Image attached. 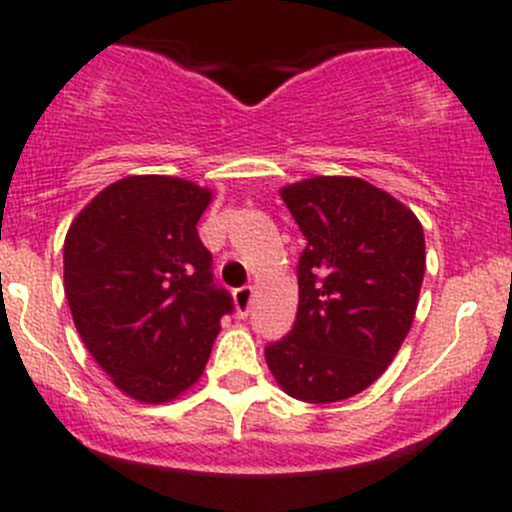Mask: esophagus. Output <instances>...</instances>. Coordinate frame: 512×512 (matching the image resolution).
Returning a JSON list of instances; mask_svg holds the SVG:
<instances>
[{"instance_id":"obj_1","label":"esophagus","mask_w":512,"mask_h":512,"mask_svg":"<svg viewBox=\"0 0 512 512\" xmlns=\"http://www.w3.org/2000/svg\"><path fill=\"white\" fill-rule=\"evenodd\" d=\"M252 294H255V287L252 285L235 289V307H237V314H240V317H247V312H250Z\"/></svg>"}]
</instances>
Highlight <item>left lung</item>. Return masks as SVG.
I'll list each match as a JSON object with an SVG mask.
<instances>
[{
	"mask_svg": "<svg viewBox=\"0 0 512 512\" xmlns=\"http://www.w3.org/2000/svg\"><path fill=\"white\" fill-rule=\"evenodd\" d=\"M307 247L292 332L267 344L277 384L332 404L374 384L414 322L426 242L406 205L361 178L319 175L282 188Z\"/></svg>",
	"mask_w": 512,
	"mask_h": 512,
	"instance_id": "left-lung-1",
	"label": "left lung"
}]
</instances>
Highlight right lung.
Listing matches in <instances>:
<instances>
[{
    "label": "right lung",
    "mask_w": 512,
    "mask_h": 512,
    "mask_svg": "<svg viewBox=\"0 0 512 512\" xmlns=\"http://www.w3.org/2000/svg\"><path fill=\"white\" fill-rule=\"evenodd\" d=\"M210 198L190 180L131 175L101 190L66 232L76 329L113 384L146 404L200 379L220 319L235 309L198 237Z\"/></svg>",
    "instance_id": "obj_1"
}]
</instances>
